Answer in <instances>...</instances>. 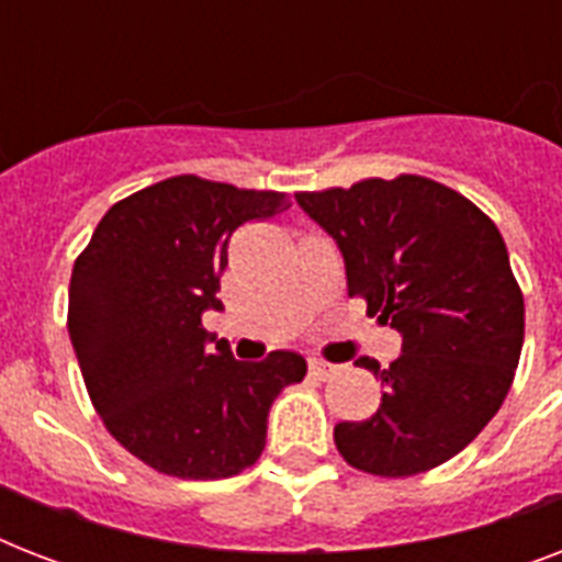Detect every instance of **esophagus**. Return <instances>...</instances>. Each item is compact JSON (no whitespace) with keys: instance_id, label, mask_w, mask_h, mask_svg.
<instances>
[{"instance_id":"esophagus-1","label":"esophagus","mask_w":562,"mask_h":562,"mask_svg":"<svg viewBox=\"0 0 562 562\" xmlns=\"http://www.w3.org/2000/svg\"><path fill=\"white\" fill-rule=\"evenodd\" d=\"M335 370H338V368H335V364H329V361H324V359L308 361V373L315 375V379H329Z\"/></svg>"}]
</instances>
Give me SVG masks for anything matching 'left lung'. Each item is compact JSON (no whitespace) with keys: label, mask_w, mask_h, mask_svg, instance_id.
Masks as SVG:
<instances>
[{"label":"left lung","mask_w":562,"mask_h":562,"mask_svg":"<svg viewBox=\"0 0 562 562\" xmlns=\"http://www.w3.org/2000/svg\"><path fill=\"white\" fill-rule=\"evenodd\" d=\"M300 210L335 238L350 297L402 335L370 419L338 423L356 470L405 479L470 446L502 408L525 341V300L496 224L454 189L417 175L300 192Z\"/></svg>","instance_id":"left-lung-1"}]
</instances>
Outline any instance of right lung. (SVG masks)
Returning a JSON list of instances; mask_svg holds the SVG:
<instances>
[{
  "mask_svg": "<svg viewBox=\"0 0 562 562\" xmlns=\"http://www.w3.org/2000/svg\"><path fill=\"white\" fill-rule=\"evenodd\" d=\"M254 192L180 175L113 203L69 282V338L104 426L127 452L178 479H229L265 449L268 411L303 382L306 359L277 350L236 361L210 350L206 308L229 236L289 210Z\"/></svg>",
  "mask_w": 562,
  "mask_h": 562,
  "instance_id": "obj_1",
  "label": "right lung"
}]
</instances>
